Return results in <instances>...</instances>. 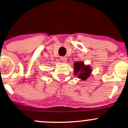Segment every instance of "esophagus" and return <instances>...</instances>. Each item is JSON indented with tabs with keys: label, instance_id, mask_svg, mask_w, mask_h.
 <instances>
[{
	"label": "esophagus",
	"instance_id": "obj_1",
	"mask_svg": "<svg viewBox=\"0 0 128 128\" xmlns=\"http://www.w3.org/2000/svg\"><path fill=\"white\" fill-rule=\"evenodd\" d=\"M61 61H62L63 62H67V58L66 57H61Z\"/></svg>",
	"mask_w": 128,
	"mask_h": 128
}]
</instances>
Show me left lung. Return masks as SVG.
I'll use <instances>...</instances> for the list:
<instances>
[{"mask_svg":"<svg viewBox=\"0 0 128 128\" xmlns=\"http://www.w3.org/2000/svg\"><path fill=\"white\" fill-rule=\"evenodd\" d=\"M74 74L79 79L85 80L91 75L92 69L89 65H86L84 61L74 63Z\"/></svg>","mask_w":128,"mask_h":128,"instance_id":"left-lung-1","label":"left lung"}]
</instances>
